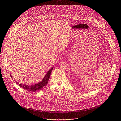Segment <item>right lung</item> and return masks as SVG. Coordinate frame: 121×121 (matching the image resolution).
Masks as SVG:
<instances>
[{"label":"right lung","mask_w":121,"mask_h":121,"mask_svg":"<svg viewBox=\"0 0 121 121\" xmlns=\"http://www.w3.org/2000/svg\"><path fill=\"white\" fill-rule=\"evenodd\" d=\"M53 68V67H52L51 68H50V69L48 71V73H46V74L44 76V78L42 79V80L41 82H40L37 84H35V85H31V86H29L28 85H26L23 84L22 83L21 84L19 83L16 81H15V82H16V83L18 84L19 85V86H21V87H22L25 90H26L27 91H31V92L37 91L38 90L42 89L44 86H45L47 84L48 79L50 77V74L52 71ZM11 77L13 78L12 76H11Z\"/></svg>","instance_id":"obj_1"}]
</instances>
